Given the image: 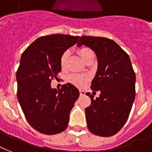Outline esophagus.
I'll return each instance as SVG.
<instances>
[{
	"label": "esophagus",
	"mask_w": 152,
	"mask_h": 152,
	"mask_svg": "<svg viewBox=\"0 0 152 152\" xmlns=\"http://www.w3.org/2000/svg\"><path fill=\"white\" fill-rule=\"evenodd\" d=\"M80 95H81V96L85 95V91H82V90H80Z\"/></svg>",
	"instance_id": "1"
}]
</instances>
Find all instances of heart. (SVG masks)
Segmentation results:
<instances>
[{"label":"heart","instance_id":"obj_1","mask_svg":"<svg viewBox=\"0 0 152 152\" xmlns=\"http://www.w3.org/2000/svg\"><path fill=\"white\" fill-rule=\"evenodd\" d=\"M92 50H90L89 48H81L80 50H79V54L81 56L82 59L84 61L87 60V58L89 57V55L92 54ZM69 52L66 50L65 52L61 55V58H60V65H61V68L62 69L66 68V65H67V61L68 58H69ZM69 80L70 83H72V84L76 85V86H78V87H82L84 85V83L87 82V77L86 76H83V75H79V74H73V75H71V76L69 77Z\"/></svg>","mask_w":152,"mask_h":152}]
</instances>
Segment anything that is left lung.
<instances>
[{
  "mask_svg": "<svg viewBox=\"0 0 152 152\" xmlns=\"http://www.w3.org/2000/svg\"><path fill=\"white\" fill-rule=\"evenodd\" d=\"M85 45L95 53L97 69L91 88L100 91L85 108L87 127L92 134L111 137L122 129L135 99L136 76L129 55L114 41L105 37H81L79 48Z\"/></svg>",
  "mask_w": 152,
  "mask_h": 152,
  "instance_id": "obj_1",
  "label": "left lung"
}]
</instances>
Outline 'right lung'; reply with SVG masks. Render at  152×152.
<instances>
[{"instance_id":"add662e5","label":"right lung","mask_w":152,"mask_h":152,"mask_svg":"<svg viewBox=\"0 0 152 152\" xmlns=\"http://www.w3.org/2000/svg\"><path fill=\"white\" fill-rule=\"evenodd\" d=\"M79 38L63 34L41 37L21 56L16 72L18 102L27 121L41 134H59L68 126L80 91L71 83L56 90L50 82L61 72V55Z\"/></svg>"}]
</instances>
